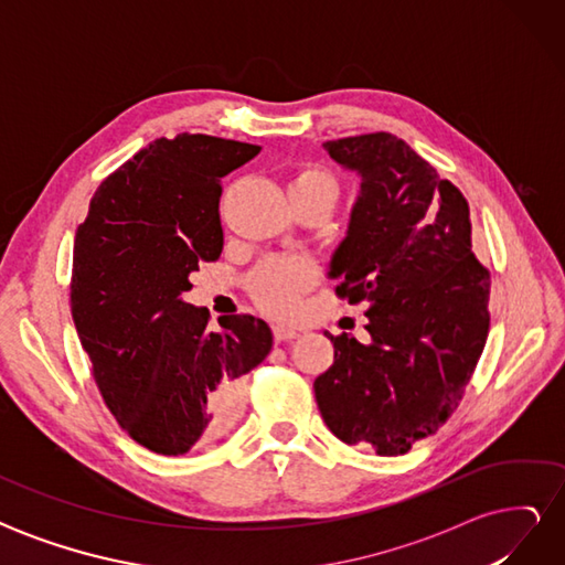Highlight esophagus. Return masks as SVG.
Segmentation results:
<instances>
[{"label":"esophagus","instance_id":"34e87169","mask_svg":"<svg viewBox=\"0 0 565 565\" xmlns=\"http://www.w3.org/2000/svg\"><path fill=\"white\" fill-rule=\"evenodd\" d=\"M273 337H276L278 344H282V341H289V339H297L299 332L295 328H287V324H273Z\"/></svg>","mask_w":565,"mask_h":565}]
</instances>
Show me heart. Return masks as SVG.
<instances>
[{
    "label": "heart",
    "instance_id": "obj_1",
    "mask_svg": "<svg viewBox=\"0 0 565 565\" xmlns=\"http://www.w3.org/2000/svg\"><path fill=\"white\" fill-rule=\"evenodd\" d=\"M289 195H328L337 200L339 183L324 167L306 164L289 181ZM318 280V266L311 256L278 254L268 256L249 276V292L264 311L285 316L299 297Z\"/></svg>",
    "mask_w": 565,
    "mask_h": 565
}]
</instances>
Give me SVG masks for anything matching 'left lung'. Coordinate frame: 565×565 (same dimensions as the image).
<instances>
[{
  "label": "left lung",
  "mask_w": 565,
  "mask_h": 565,
  "mask_svg": "<svg viewBox=\"0 0 565 565\" xmlns=\"http://www.w3.org/2000/svg\"><path fill=\"white\" fill-rule=\"evenodd\" d=\"M361 174L334 292L367 303L370 339L328 334L334 363L313 382L320 415L349 446L403 455L455 413L490 328V270L471 252L469 202L386 131L324 141Z\"/></svg>",
  "instance_id": "left-lung-1"
}]
</instances>
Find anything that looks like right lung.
<instances>
[{"mask_svg": "<svg viewBox=\"0 0 565 565\" xmlns=\"http://www.w3.org/2000/svg\"><path fill=\"white\" fill-rule=\"evenodd\" d=\"M259 146L179 134L141 148L100 181L77 226L71 311L117 424L177 457L241 417L245 374L273 347L254 316L218 318L183 301L188 276L224 249L221 179Z\"/></svg>", "mask_w": 565, "mask_h": 565, "instance_id": "right-lung-1", "label": "right lung"}]
</instances>
